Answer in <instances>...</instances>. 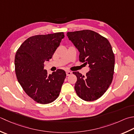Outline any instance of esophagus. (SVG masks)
Here are the masks:
<instances>
[{
  "mask_svg": "<svg viewBox=\"0 0 134 134\" xmlns=\"http://www.w3.org/2000/svg\"><path fill=\"white\" fill-rule=\"evenodd\" d=\"M71 74H72V72H71V71H66V75H67V76H69Z\"/></svg>",
  "mask_w": 134,
  "mask_h": 134,
  "instance_id": "obj_1",
  "label": "esophagus"
}]
</instances>
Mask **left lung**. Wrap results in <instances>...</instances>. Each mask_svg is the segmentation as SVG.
<instances>
[{"instance_id": "obj_1", "label": "left lung", "mask_w": 134, "mask_h": 134, "mask_svg": "<svg viewBox=\"0 0 134 134\" xmlns=\"http://www.w3.org/2000/svg\"><path fill=\"white\" fill-rule=\"evenodd\" d=\"M67 35L80 52V62L89 64L86 76L78 71L72 73L77 81L75 90L85 101H93L106 92L113 80L115 58L110 43L95 31L85 30L69 32Z\"/></svg>"}]
</instances>
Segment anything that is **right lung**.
<instances>
[{
	"label": "right lung",
	"instance_id": "add662e5",
	"mask_svg": "<svg viewBox=\"0 0 134 134\" xmlns=\"http://www.w3.org/2000/svg\"><path fill=\"white\" fill-rule=\"evenodd\" d=\"M64 37L63 32L31 36L21 44L15 53L17 80L25 92L37 103H52L60 95L65 72L58 69L48 75L43 68L44 62L52 58Z\"/></svg>",
	"mask_w": 134,
	"mask_h": 134
}]
</instances>
